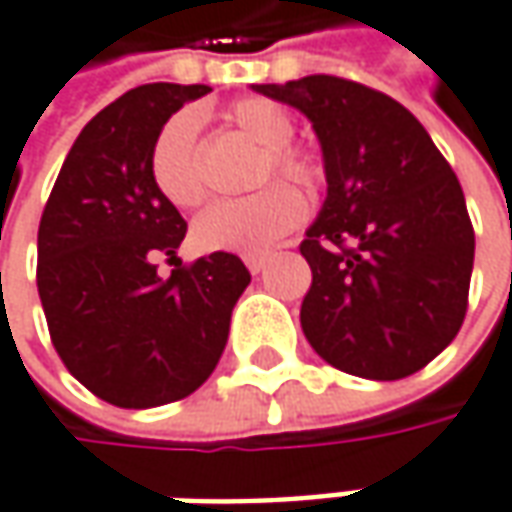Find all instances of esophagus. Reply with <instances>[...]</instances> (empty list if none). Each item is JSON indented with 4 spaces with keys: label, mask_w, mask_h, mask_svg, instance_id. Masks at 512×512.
Here are the masks:
<instances>
[{
    "label": "esophagus",
    "mask_w": 512,
    "mask_h": 512,
    "mask_svg": "<svg viewBox=\"0 0 512 512\" xmlns=\"http://www.w3.org/2000/svg\"><path fill=\"white\" fill-rule=\"evenodd\" d=\"M246 269L252 272V275H260L263 269H266V257L263 255H252V257H246Z\"/></svg>",
    "instance_id": "34e87169"
}]
</instances>
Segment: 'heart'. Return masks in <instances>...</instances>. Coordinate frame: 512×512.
<instances>
[{"mask_svg":"<svg viewBox=\"0 0 512 512\" xmlns=\"http://www.w3.org/2000/svg\"><path fill=\"white\" fill-rule=\"evenodd\" d=\"M228 124L263 147L255 185L284 179L313 194L324 182V167L313 150L295 144V124L284 106L266 98H240L228 106ZM199 121L194 112H176L156 133L147 156L150 182L176 208H196L208 196V179L199 162ZM307 205L289 185H269L243 199H223L194 220L191 240L199 252L266 255L281 237L301 226Z\"/></svg>","mask_w":512,"mask_h":512,"instance_id":"heart-1","label":"heart"}]
</instances>
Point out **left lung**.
Segmentation results:
<instances>
[{"instance_id": "8db88e82", "label": "left lung", "mask_w": 512, "mask_h": 512, "mask_svg": "<svg viewBox=\"0 0 512 512\" xmlns=\"http://www.w3.org/2000/svg\"><path fill=\"white\" fill-rule=\"evenodd\" d=\"M255 89L301 109L324 153L327 199L301 243L307 342L345 374H417L469 304L475 231L458 176L406 106L371 86L310 75Z\"/></svg>"}]
</instances>
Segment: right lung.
Instances as JSON below:
<instances>
[{
    "mask_svg": "<svg viewBox=\"0 0 512 512\" xmlns=\"http://www.w3.org/2000/svg\"><path fill=\"white\" fill-rule=\"evenodd\" d=\"M205 92V83H144L104 106L72 144L40 220L37 289L51 345L80 385L118 408L194 394L252 281L228 252L177 260L170 279L152 263L176 259L188 226L150 182V144Z\"/></svg>",
    "mask_w": 512,
    "mask_h": 512,
    "instance_id": "1",
    "label": "right lung"
}]
</instances>
